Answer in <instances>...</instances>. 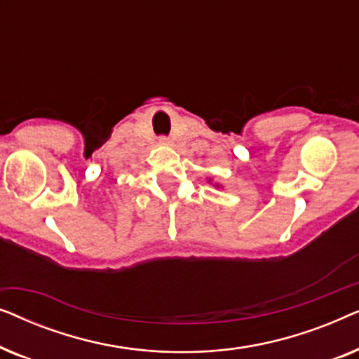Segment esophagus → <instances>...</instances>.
Wrapping results in <instances>:
<instances>
[{
    "label": "esophagus",
    "mask_w": 359,
    "mask_h": 359,
    "mask_svg": "<svg viewBox=\"0 0 359 359\" xmlns=\"http://www.w3.org/2000/svg\"><path fill=\"white\" fill-rule=\"evenodd\" d=\"M158 140H160V144H161V145H170V139H168V137H165V135H161V137H160V139H158Z\"/></svg>",
    "instance_id": "34e87169"
}]
</instances>
